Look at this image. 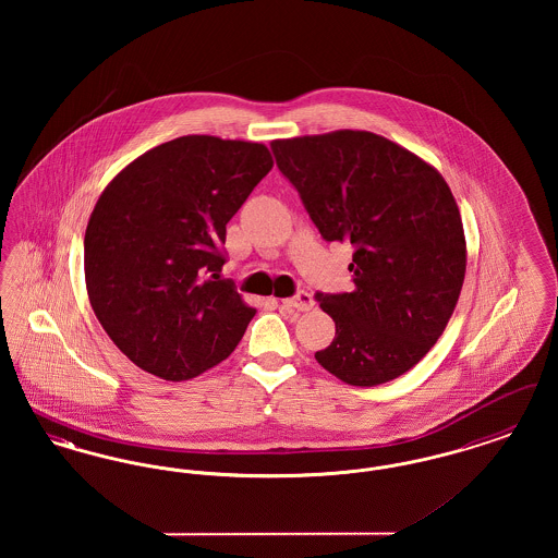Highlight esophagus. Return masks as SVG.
<instances>
[{"label":"esophagus","instance_id":"1","mask_svg":"<svg viewBox=\"0 0 558 558\" xmlns=\"http://www.w3.org/2000/svg\"><path fill=\"white\" fill-rule=\"evenodd\" d=\"M282 307H289V310H296V312H310L314 307V299L310 292H299L291 299H282Z\"/></svg>","mask_w":558,"mask_h":558}]
</instances>
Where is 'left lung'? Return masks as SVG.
<instances>
[{
	"instance_id": "left-lung-1",
	"label": "left lung",
	"mask_w": 558,
	"mask_h": 558,
	"mask_svg": "<svg viewBox=\"0 0 558 558\" xmlns=\"http://www.w3.org/2000/svg\"><path fill=\"white\" fill-rule=\"evenodd\" d=\"M278 169L328 242H349L355 291L318 294L335 319L324 371L374 387L414 368L450 322L466 240L444 175L396 142L360 130L274 140Z\"/></svg>"
}]
</instances>
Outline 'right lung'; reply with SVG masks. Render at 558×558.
<instances>
[{
  "mask_svg": "<svg viewBox=\"0 0 558 558\" xmlns=\"http://www.w3.org/2000/svg\"><path fill=\"white\" fill-rule=\"evenodd\" d=\"M274 159L266 144L182 135L108 184L85 230V287L112 343L165 380L194 378L240 343L255 307L228 280L226 226Z\"/></svg>",
  "mask_w": 558,
  "mask_h": 558,
  "instance_id": "1",
  "label": "right lung"
}]
</instances>
